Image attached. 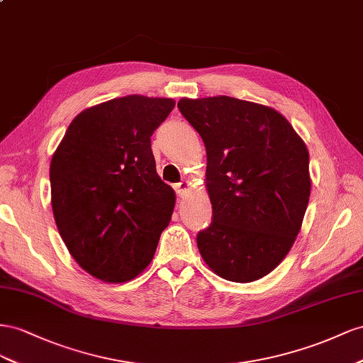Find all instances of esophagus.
<instances>
[{"instance_id": "obj_1", "label": "esophagus", "mask_w": 363, "mask_h": 363, "mask_svg": "<svg viewBox=\"0 0 363 363\" xmlns=\"http://www.w3.org/2000/svg\"><path fill=\"white\" fill-rule=\"evenodd\" d=\"M190 189V182L189 181H182L179 184L174 185V190H176V194L179 196V198H185V194H187Z\"/></svg>"}]
</instances>
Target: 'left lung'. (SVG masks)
I'll use <instances>...</instances> for the list:
<instances>
[{
  "instance_id": "obj_1",
  "label": "left lung",
  "mask_w": 363,
  "mask_h": 363,
  "mask_svg": "<svg viewBox=\"0 0 363 363\" xmlns=\"http://www.w3.org/2000/svg\"><path fill=\"white\" fill-rule=\"evenodd\" d=\"M178 108L206 150L213 220L199 252L234 283L260 279L283 262L310 198L308 152L281 113L234 97L181 99Z\"/></svg>"
}]
</instances>
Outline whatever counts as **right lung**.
Wrapping results in <instances>:
<instances>
[{
  "instance_id": "right-lung-1",
  "label": "right lung",
  "mask_w": 363,
  "mask_h": 363,
  "mask_svg": "<svg viewBox=\"0 0 363 363\" xmlns=\"http://www.w3.org/2000/svg\"><path fill=\"white\" fill-rule=\"evenodd\" d=\"M172 99L128 96L80 112L51 158V206L82 269L123 283L152 262L174 208L157 173L150 137Z\"/></svg>"
}]
</instances>
